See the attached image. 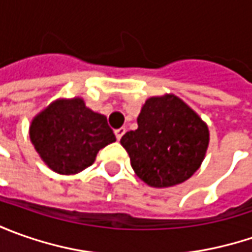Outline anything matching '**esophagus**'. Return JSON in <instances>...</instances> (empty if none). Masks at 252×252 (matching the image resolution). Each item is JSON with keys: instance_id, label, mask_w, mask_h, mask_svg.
<instances>
[{"instance_id": "obj_1", "label": "esophagus", "mask_w": 252, "mask_h": 252, "mask_svg": "<svg viewBox=\"0 0 252 252\" xmlns=\"http://www.w3.org/2000/svg\"><path fill=\"white\" fill-rule=\"evenodd\" d=\"M125 133H126V129H125V127H121V129H116V130H115V136H116L118 140H121L122 136H123Z\"/></svg>"}]
</instances>
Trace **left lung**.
I'll list each match as a JSON object with an SVG mask.
<instances>
[{
    "label": "left lung",
    "mask_w": 252,
    "mask_h": 252,
    "mask_svg": "<svg viewBox=\"0 0 252 252\" xmlns=\"http://www.w3.org/2000/svg\"><path fill=\"white\" fill-rule=\"evenodd\" d=\"M209 140L206 122L177 95L164 94L144 102L137 129L123 134L121 144L143 182L153 188H168L198 171Z\"/></svg>",
    "instance_id": "1"
}]
</instances>
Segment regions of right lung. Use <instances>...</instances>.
<instances>
[{
    "instance_id": "1",
    "label": "right lung",
    "mask_w": 252,
    "mask_h": 252,
    "mask_svg": "<svg viewBox=\"0 0 252 252\" xmlns=\"http://www.w3.org/2000/svg\"><path fill=\"white\" fill-rule=\"evenodd\" d=\"M34 150L49 168L75 175L92 165L98 151L116 141L106 116L90 109L83 98H59L29 126Z\"/></svg>"
}]
</instances>
